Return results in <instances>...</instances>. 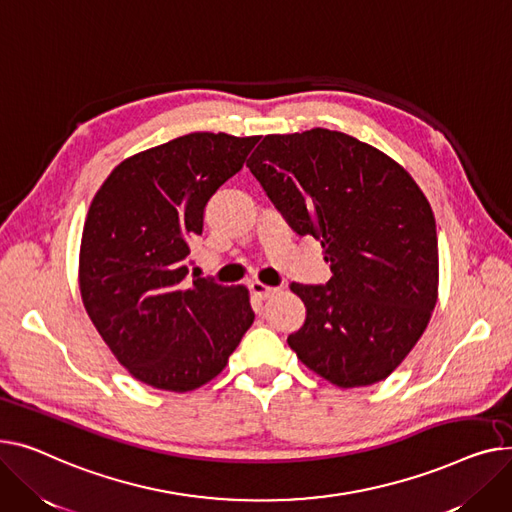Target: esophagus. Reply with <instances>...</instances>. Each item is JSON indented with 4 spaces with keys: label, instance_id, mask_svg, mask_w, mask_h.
Masks as SVG:
<instances>
[{
    "label": "esophagus",
    "instance_id": "1",
    "mask_svg": "<svg viewBox=\"0 0 512 512\" xmlns=\"http://www.w3.org/2000/svg\"><path fill=\"white\" fill-rule=\"evenodd\" d=\"M250 289H252V293H254L256 297H260V299H264V297H268V295H273V293L277 291V287L264 285V283H260V281H252V283H250Z\"/></svg>",
    "mask_w": 512,
    "mask_h": 512
}]
</instances>
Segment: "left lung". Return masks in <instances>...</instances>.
<instances>
[{"mask_svg":"<svg viewBox=\"0 0 512 512\" xmlns=\"http://www.w3.org/2000/svg\"><path fill=\"white\" fill-rule=\"evenodd\" d=\"M246 165L289 227L320 239L333 273L326 285L291 283L306 322L287 337L289 347L335 386L384 380L436 306L428 198L378 148L324 128L264 136Z\"/></svg>","mask_w":512,"mask_h":512,"instance_id":"left-lung-1","label":"left lung"}]
</instances>
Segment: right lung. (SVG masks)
Instances as JSON below:
<instances>
[{
    "label": "right lung",
    "mask_w": 512,
    "mask_h": 512,
    "mask_svg": "<svg viewBox=\"0 0 512 512\" xmlns=\"http://www.w3.org/2000/svg\"><path fill=\"white\" fill-rule=\"evenodd\" d=\"M258 140L179 136L119 163L90 202L82 302L117 362L148 386L188 393L213 380L254 322L244 285L186 277L206 202Z\"/></svg>",
    "instance_id": "1"
}]
</instances>
